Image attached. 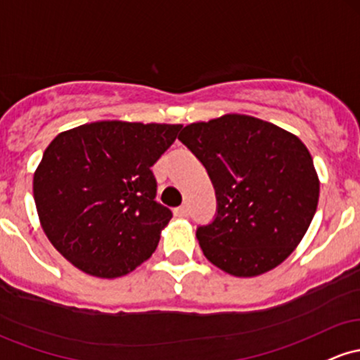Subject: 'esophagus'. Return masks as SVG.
Returning <instances> with one entry per match:
<instances>
[{
    "label": "esophagus",
    "instance_id": "1",
    "mask_svg": "<svg viewBox=\"0 0 360 360\" xmlns=\"http://www.w3.org/2000/svg\"><path fill=\"white\" fill-rule=\"evenodd\" d=\"M174 215L179 217V219H183V217H188V207H186V205H183V207H177L176 210H174Z\"/></svg>",
    "mask_w": 360,
    "mask_h": 360
}]
</instances>
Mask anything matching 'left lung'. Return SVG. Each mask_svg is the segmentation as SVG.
Masks as SVG:
<instances>
[{
	"label": "left lung",
	"mask_w": 360,
	"mask_h": 360,
	"mask_svg": "<svg viewBox=\"0 0 360 360\" xmlns=\"http://www.w3.org/2000/svg\"><path fill=\"white\" fill-rule=\"evenodd\" d=\"M179 140L215 188V219L196 231L205 258L234 276L266 274L285 262L318 207L319 179L306 145L246 114L193 122Z\"/></svg>",
	"instance_id": "obj_1"
}]
</instances>
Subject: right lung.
<instances>
[{
    "label": "right lung",
    "instance_id": "right-lung-1",
    "mask_svg": "<svg viewBox=\"0 0 360 360\" xmlns=\"http://www.w3.org/2000/svg\"><path fill=\"white\" fill-rule=\"evenodd\" d=\"M181 128L97 121L51 141L34 174L35 207L47 239L78 270L116 278L152 256L172 219L155 201L152 165Z\"/></svg>",
    "mask_w": 360,
    "mask_h": 360
}]
</instances>
